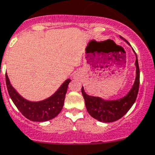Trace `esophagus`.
<instances>
[{"mask_svg":"<svg viewBox=\"0 0 155 155\" xmlns=\"http://www.w3.org/2000/svg\"><path fill=\"white\" fill-rule=\"evenodd\" d=\"M76 77H77V75H74V78H76Z\"/></svg>","mask_w":155,"mask_h":155,"instance_id":"esophagus-1","label":"esophagus"}]
</instances>
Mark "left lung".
I'll return each mask as SVG.
<instances>
[{
  "instance_id": "8db88e82",
  "label": "left lung",
  "mask_w": 155,
  "mask_h": 155,
  "mask_svg": "<svg viewBox=\"0 0 155 155\" xmlns=\"http://www.w3.org/2000/svg\"><path fill=\"white\" fill-rule=\"evenodd\" d=\"M120 38L130 45L124 38L120 37ZM134 53L136 54V79L131 90L124 97L116 100H105L100 97L88 95L86 94L84 87H82L81 91L85 100L87 110L92 117L98 121L110 123L117 120L127 114L136 102L140 87V68L137 55L136 52L134 51Z\"/></svg>"
}]
</instances>
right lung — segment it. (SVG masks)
Masks as SVG:
<instances>
[{"label":"right lung","mask_w":155,"mask_h":155,"mask_svg":"<svg viewBox=\"0 0 155 155\" xmlns=\"http://www.w3.org/2000/svg\"><path fill=\"white\" fill-rule=\"evenodd\" d=\"M5 78L9 96L15 106L26 118L37 122L47 121L61 113L64 102L68 86L71 82L70 79L66 80L58 91L46 99L39 102H31L25 99L15 91L12 86L8 75H5Z\"/></svg>","instance_id":"add662e5"}]
</instances>
